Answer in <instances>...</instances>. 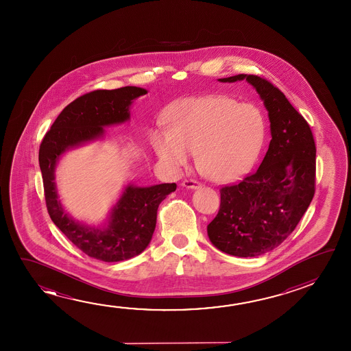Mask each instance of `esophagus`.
<instances>
[{
  "mask_svg": "<svg viewBox=\"0 0 351 351\" xmlns=\"http://www.w3.org/2000/svg\"><path fill=\"white\" fill-rule=\"evenodd\" d=\"M186 189H191V190H195L198 187H201V182H198L195 178H189V180H184L182 182Z\"/></svg>",
  "mask_w": 351,
  "mask_h": 351,
  "instance_id": "obj_1",
  "label": "esophagus"
}]
</instances>
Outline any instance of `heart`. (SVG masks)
<instances>
[{
    "mask_svg": "<svg viewBox=\"0 0 351 351\" xmlns=\"http://www.w3.org/2000/svg\"><path fill=\"white\" fill-rule=\"evenodd\" d=\"M267 123L252 104L224 95L187 98L169 116V131H156L153 147L173 169L186 167L197 153V167L215 181L241 178L258 159Z\"/></svg>",
    "mask_w": 351,
    "mask_h": 351,
    "instance_id": "heart-1",
    "label": "heart"
}]
</instances>
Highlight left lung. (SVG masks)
Returning a JSON list of instances; mask_svg holds the SVG:
<instances>
[{"label":"left lung","instance_id":"obj_1","mask_svg":"<svg viewBox=\"0 0 351 351\" xmlns=\"http://www.w3.org/2000/svg\"><path fill=\"white\" fill-rule=\"evenodd\" d=\"M246 80L268 110L269 148L257 171L220 189V208L207 226L215 247L236 257H256L278 247L295 230L316 191V144L310 125L284 93L265 78Z\"/></svg>","mask_w":351,"mask_h":351}]
</instances>
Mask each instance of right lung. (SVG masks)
Listing matches in <instances>:
<instances>
[{
    "mask_svg": "<svg viewBox=\"0 0 351 351\" xmlns=\"http://www.w3.org/2000/svg\"><path fill=\"white\" fill-rule=\"evenodd\" d=\"M143 94L147 90L137 86L86 93L62 110L41 141L39 164L50 218L73 245L103 262L125 261L143 252L156 230L158 207L176 190V184L128 186L112 209L109 225L95 229L75 223L64 212L58 201L55 165L69 147L99 138L103 126L128 120L133 99Z\"/></svg>",
    "mask_w": 351,
    "mask_h": 351,
    "instance_id": "add662e5",
    "label": "right lung"
}]
</instances>
